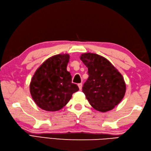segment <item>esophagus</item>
Listing matches in <instances>:
<instances>
[{"label": "esophagus", "mask_w": 151, "mask_h": 151, "mask_svg": "<svg viewBox=\"0 0 151 151\" xmlns=\"http://www.w3.org/2000/svg\"><path fill=\"white\" fill-rule=\"evenodd\" d=\"M78 88H79L80 90H82V83L78 84Z\"/></svg>", "instance_id": "1"}]
</instances>
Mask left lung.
Instances as JSON below:
<instances>
[{"mask_svg":"<svg viewBox=\"0 0 151 151\" xmlns=\"http://www.w3.org/2000/svg\"><path fill=\"white\" fill-rule=\"evenodd\" d=\"M88 67L89 77L82 91L96 110L105 113L113 109L122 101L126 93V83L122 75L107 59L93 53L81 55Z\"/></svg>","mask_w":151,"mask_h":151,"instance_id":"obj_1","label":"left lung"}]
</instances>
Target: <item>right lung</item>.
Returning a JSON list of instances; mask_svg holds the SVG:
<instances>
[{"instance_id": "1", "label": "right lung", "mask_w": 151, "mask_h": 151, "mask_svg": "<svg viewBox=\"0 0 151 151\" xmlns=\"http://www.w3.org/2000/svg\"><path fill=\"white\" fill-rule=\"evenodd\" d=\"M70 56L58 54L49 58L37 69L29 86L32 99L46 111H57L65 106L78 91L67 70Z\"/></svg>"}]
</instances>
